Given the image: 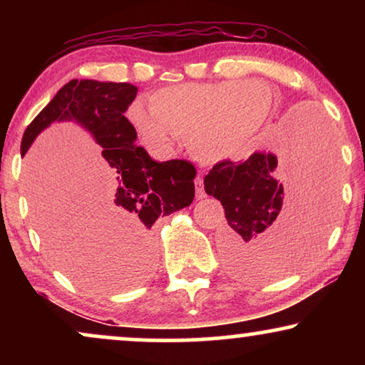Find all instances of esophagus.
<instances>
[{
    "label": "esophagus",
    "mask_w": 365,
    "mask_h": 365,
    "mask_svg": "<svg viewBox=\"0 0 365 365\" xmlns=\"http://www.w3.org/2000/svg\"><path fill=\"white\" fill-rule=\"evenodd\" d=\"M196 197L197 199H202V197H206V191H204V179L202 178H197L196 179Z\"/></svg>",
    "instance_id": "34e87169"
}]
</instances>
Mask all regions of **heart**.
I'll use <instances>...</instances> for the list:
<instances>
[{
    "mask_svg": "<svg viewBox=\"0 0 365 365\" xmlns=\"http://www.w3.org/2000/svg\"><path fill=\"white\" fill-rule=\"evenodd\" d=\"M269 108L271 93L261 83H184L154 93L151 109L134 103L129 116L151 144L166 148L182 136L202 161L217 163L242 153Z\"/></svg>",
    "mask_w": 365,
    "mask_h": 365,
    "instance_id": "heart-1",
    "label": "heart"
}]
</instances>
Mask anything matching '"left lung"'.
Segmentation results:
<instances>
[{
    "instance_id": "left-lung-1",
    "label": "left lung",
    "mask_w": 365,
    "mask_h": 365,
    "mask_svg": "<svg viewBox=\"0 0 365 365\" xmlns=\"http://www.w3.org/2000/svg\"><path fill=\"white\" fill-rule=\"evenodd\" d=\"M291 169L297 196L282 209L287 158L254 153L247 161L226 159L204 178L209 196L221 201L227 226L219 239L232 276L261 281L286 272L317 249L327 229V199L332 187V144L314 118L292 123ZM292 187V186H291Z\"/></svg>"
}]
</instances>
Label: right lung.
<instances>
[{
	"mask_svg": "<svg viewBox=\"0 0 365 365\" xmlns=\"http://www.w3.org/2000/svg\"><path fill=\"white\" fill-rule=\"evenodd\" d=\"M136 93L138 88L129 83L73 79L26 128L21 156L53 121L74 119L83 124L103 148L101 154L111 174V189L98 206L104 239L111 251L124 256L134 277L144 279L154 266L149 231L158 217L192 202L196 168L186 159L156 163L134 144L138 133L124 113Z\"/></svg>",
	"mask_w": 365,
	"mask_h": 365,
	"instance_id": "1",
	"label": "right lung"
}]
</instances>
